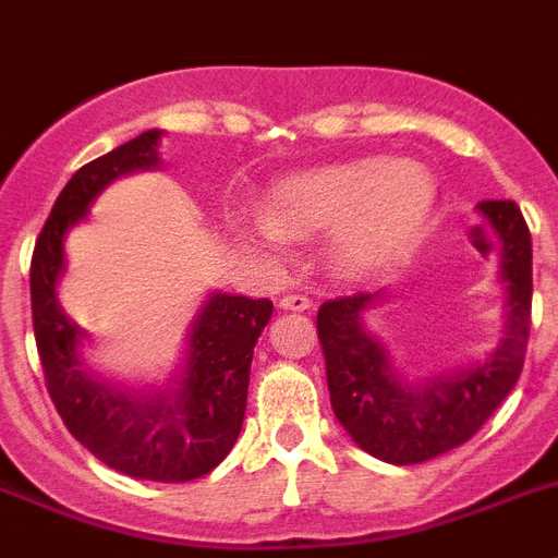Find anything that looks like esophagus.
I'll use <instances>...</instances> for the list:
<instances>
[{
  "mask_svg": "<svg viewBox=\"0 0 558 558\" xmlns=\"http://www.w3.org/2000/svg\"><path fill=\"white\" fill-rule=\"evenodd\" d=\"M279 307H282V311L304 313V311H311L313 302L311 296H304V293H284V296L279 299Z\"/></svg>",
  "mask_w": 558,
  "mask_h": 558,
  "instance_id": "esophagus-1",
  "label": "esophagus"
}]
</instances>
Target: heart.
<instances>
[{
    "label": "heart",
    "instance_id": "obj_1",
    "mask_svg": "<svg viewBox=\"0 0 558 558\" xmlns=\"http://www.w3.org/2000/svg\"><path fill=\"white\" fill-rule=\"evenodd\" d=\"M435 183L417 163L364 157L288 178L268 194V217L242 228L251 242L279 247L288 236L332 231L344 268H373L421 228Z\"/></svg>",
    "mask_w": 558,
    "mask_h": 558
}]
</instances>
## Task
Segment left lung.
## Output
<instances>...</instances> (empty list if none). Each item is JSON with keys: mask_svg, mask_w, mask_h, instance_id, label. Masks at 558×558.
<instances>
[{"mask_svg": "<svg viewBox=\"0 0 558 558\" xmlns=\"http://www.w3.org/2000/svg\"><path fill=\"white\" fill-rule=\"evenodd\" d=\"M480 211L502 242L499 274L508 284V302L506 336L474 369L409 387L389 364L387 347L361 322L378 293H352L318 307L332 412L347 435L384 463L415 465L463 446L497 412L522 373L531 336V231L511 199H483Z\"/></svg>", "mask_w": 558, "mask_h": 558, "instance_id": "1", "label": "left lung"}]
</instances>
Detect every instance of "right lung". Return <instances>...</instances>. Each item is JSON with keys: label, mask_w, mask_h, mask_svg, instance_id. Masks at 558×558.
Wrapping results in <instances>:
<instances>
[{"label": "right lung", "mask_w": 558, "mask_h": 558, "mask_svg": "<svg viewBox=\"0 0 558 558\" xmlns=\"http://www.w3.org/2000/svg\"><path fill=\"white\" fill-rule=\"evenodd\" d=\"M160 130H149L81 166L61 189L31 262L33 332L45 384L70 435L109 469L155 483H189L220 465L240 437L256 338L270 322V299L211 293L189 336L178 389L132 395L81 369L84 332L64 316L56 284L64 270V233L87 217L109 183L155 169Z\"/></svg>", "instance_id": "right-lung-1"}]
</instances>
